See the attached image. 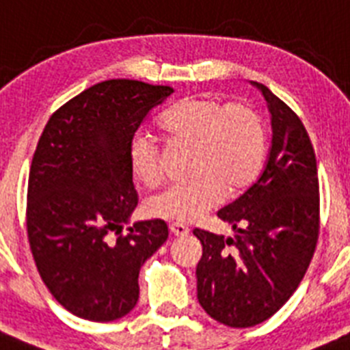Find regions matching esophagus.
<instances>
[{
  "label": "esophagus",
  "mask_w": 350,
  "mask_h": 350,
  "mask_svg": "<svg viewBox=\"0 0 350 350\" xmlns=\"http://www.w3.org/2000/svg\"><path fill=\"white\" fill-rule=\"evenodd\" d=\"M170 233L174 237H185V234L190 233V228L187 224H181V222H172L170 224Z\"/></svg>",
  "instance_id": "34e87169"
}]
</instances>
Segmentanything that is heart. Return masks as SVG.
I'll return each mask as SVG.
<instances>
[{
  "label": "heart",
  "instance_id": "heart-1",
  "mask_svg": "<svg viewBox=\"0 0 350 350\" xmlns=\"http://www.w3.org/2000/svg\"><path fill=\"white\" fill-rule=\"evenodd\" d=\"M170 144H192L190 174L149 198L148 213L157 219L190 222L217 206L226 196H239L260 176L267 137L260 116L243 103H224L202 94L178 101L158 120ZM128 167L135 180L152 187L163 176L160 146L148 135L128 144Z\"/></svg>",
  "mask_w": 350,
  "mask_h": 350
}]
</instances>
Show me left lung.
<instances>
[{"instance_id": "1", "label": "left lung", "mask_w": 350, "mask_h": 350, "mask_svg": "<svg viewBox=\"0 0 350 350\" xmlns=\"http://www.w3.org/2000/svg\"><path fill=\"white\" fill-rule=\"evenodd\" d=\"M252 85L272 120L265 169L217 213L237 231L234 239L193 230L202 243L196 269L199 304L230 327H252L281 310L306 274L320 228L317 158L306 128L265 85Z\"/></svg>"}]
</instances>
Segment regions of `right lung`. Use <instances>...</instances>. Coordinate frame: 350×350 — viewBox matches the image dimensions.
Wrapping results in <instances>:
<instances>
[{
	"label": "right lung",
	"mask_w": 350,
	"mask_h": 350,
	"mask_svg": "<svg viewBox=\"0 0 350 350\" xmlns=\"http://www.w3.org/2000/svg\"><path fill=\"white\" fill-rule=\"evenodd\" d=\"M172 92L101 81L58 108L40 135L28 178V242L44 284L80 319L128 315L139 301L140 267L169 237L160 219L135 222L124 234L122 226L139 204L128 144Z\"/></svg>",
	"instance_id": "add662e5"
}]
</instances>
